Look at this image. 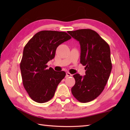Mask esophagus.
<instances>
[{"instance_id":"34e87169","label":"esophagus","mask_w":130,"mask_h":130,"mask_svg":"<svg viewBox=\"0 0 130 130\" xmlns=\"http://www.w3.org/2000/svg\"><path fill=\"white\" fill-rule=\"evenodd\" d=\"M67 76H73V74H70L69 72H67Z\"/></svg>"}]
</instances>
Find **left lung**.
<instances>
[{
  "label": "left lung",
  "instance_id": "1",
  "mask_svg": "<svg viewBox=\"0 0 130 130\" xmlns=\"http://www.w3.org/2000/svg\"><path fill=\"white\" fill-rule=\"evenodd\" d=\"M80 43V63L85 66V75L74 74L75 84L71 91L81 103L93 100L104 89L112 70L109 45L96 31L80 29L68 32Z\"/></svg>",
  "mask_w": 130,
  "mask_h": 130
}]
</instances>
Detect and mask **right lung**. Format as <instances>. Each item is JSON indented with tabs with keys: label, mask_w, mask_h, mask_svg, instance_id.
I'll list each match as a JSON object with an SVG mask.
<instances>
[{
	"label": "right lung",
	"mask_w": 130,
	"mask_h": 130,
	"mask_svg": "<svg viewBox=\"0 0 130 130\" xmlns=\"http://www.w3.org/2000/svg\"><path fill=\"white\" fill-rule=\"evenodd\" d=\"M71 38L65 32L41 31L31 38L23 49L20 63L24 88L32 100L39 103L52 99L65 72H56L46 63L54 58L57 47Z\"/></svg>",
	"instance_id": "right-lung-1"
}]
</instances>
